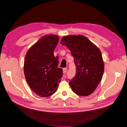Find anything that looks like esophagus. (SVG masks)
I'll return each mask as SVG.
<instances>
[{
	"mask_svg": "<svg viewBox=\"0 0 127 127\" xmlns=\"http://www.w3.org/2000/svg\"><path fill=\"white\" fill-rule=\"evenodd\" d=\"M67 68H63V72H64V74H65V73L67 72Z\"/></svg>",
	"mask_w": 127,
	"mask_h": 127,
	"instance_id": "obj_1",
	"label": "esophagus"
}]
</instances>
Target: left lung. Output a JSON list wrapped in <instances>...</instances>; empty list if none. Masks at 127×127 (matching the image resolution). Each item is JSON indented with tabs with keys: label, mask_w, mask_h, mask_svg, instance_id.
<instances>
[{
	"label": "left lung",
	"mask_w": 127,
	"mask_h": 127,
	"mask_svg": "<svg viewBox=\"0 0 127 127\" xmlns=\"http://www.w3.org/2000/svg\"><path fill=\"white\" fill-rule=\"evenodd\" d=\"M60 44L69 49L76 67V74L69 83L72 91L83 96L93 93L101 81L104 69L99 49L82 35L63 37Z\"/></svg>",
	"instance_id": "left-lung-1"
}]
</instances>
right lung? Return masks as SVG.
Instances as JSON below:
<instances>
[{
    "label": "right lung",
    "mask_w": 127,
    "mask_h": 127,
    "mask_svg": "<svg viewBox=\"0 0 127 127\" xmlns=\"http://www.w3.org/2000/svg\"><path fill=\"white\" fill-rule=\"evenodd\" d=\"M59 36H42L29 50L25 57L24 71L28 85L41 97H48L56 92L63 77L58 68V58L53 51L58 43Z\"/></svg>",
    "instance_id": "right-lung-1"
}]
</instances>
